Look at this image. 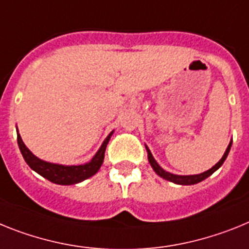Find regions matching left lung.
<instances>
[{
    "instance_id": "obj_1",
    "label": "left lung",
    "mask_w": 249,
    "mask_h": 249,
    "mask_svg": "<svg viewBox=\"0 0 249 249\" xmlns=\"http://www.w3.org/2000/svg\"><path fill=\"white\" fill-rule=\"evenodd\" d=\"M231 146H232V140L229 142L228 146H227L226 151H224L223 157L220 158V160L218 161L215 165L212 166L211 169H208L207 172H203V173H200V174H194V176H178V174H173V173L166 172V170H164L163 168H161V166L157 163V160H155L154 157H153V154H151V151L149 150V148L146 145H145V149H146V153H148V160H149V163H150L151 168H153V170H154L158 176L160 177V178L165 179V180L172 181V183H176V184L193 185V184H196V183H199V181L204 180V179H207L208 177H211L212 174L215 172V170L219 169L220 166H222V164H223L224 160L227 159V157H228L229 150H231Z\"/></svg>"
}]
</instances>
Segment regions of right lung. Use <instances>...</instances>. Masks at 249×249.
<instances>
[{
	"mask_svg": "<svg viewBox=\"0 0 249 249\" xmlns=\"http://www.w3.org/2000/svg\"><path fill=\"white\" fill-rule=\"evenodd\" d=\"M112 133L114 131H111L107 137V139L104 140L91 160L85 164H80V165H64V164L50 163V161L42 160L35 154H32V151L25 145L22 138L18 134V129H17V142H18V148H20L23 159L32 170H35L41 177H44L47 180L53 181L55 184L71 185L77 184L80 181L95 176L99 172L104 161V158H105V149H107V142H109Z\"/></svg>",
	"mask_w": 249,
	"mask_h": 249,
	"instance_id": "add662e5",
	"label": "right lung"
}]
</instances>
